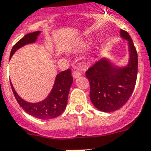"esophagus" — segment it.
I'll return each instance as SVG.
<instances>
[{"mask_svg":"<svg viewBox=\"0 0 151 151\" xmlns=\"http://www.w3.org/2000/svg\"><path fill=\"white\" fill-rule=\"evenodd\" d=\"M81 75V72L80 71V70H74V71L73 72V73H72V76H73V78H78V77H80Z\"/></svg>","mask_w":151,"mask_h":151,"instance_id":"1","label":"esophagus"}]
</instances>
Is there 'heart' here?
Here are the masks:
<instances>
[{"instance_id":"heart-1","label":"heart","mask_w":151,"mask_h":151,"mask_svg":"<svg viewBox=\"0 0 151 151\" xmlns=\"http://www.w3.org/2000/svg\"><path fill=\"white\" fill-rule=\"evenodd\" d=\"M89 45H90V42L88 40H83V41L80 42L76 48H77V50H83V49L88 47Z\"/></svg>"}]
</instances>
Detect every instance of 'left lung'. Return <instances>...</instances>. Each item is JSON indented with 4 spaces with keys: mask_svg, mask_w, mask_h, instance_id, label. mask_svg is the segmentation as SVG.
Masks as SVG:
<instances>
[{
    "mask_svg": "<svg viewBox=\"0 0 151 151\" xmlns=\"http://www.w3.org/2000/svg\"><path fill=\"white\" fill-rule=\"evenodd\" d=\"M120 35L128 41L129 59L127 66H115L104 57L86 71V77L90 83L91 101L96 109L104 112L119 109L127 103L137 81V50L127 32L121 29Z\"/></svg>",
    "mask_w": 151,
    "mask_h": 151,
    "instance_id": "8db88e82",
    "label": "left lung"
}]
</instances>
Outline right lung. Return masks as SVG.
<instances>
[{
    "label": "right lung",
    "instance_id": "right-lung-1",
    "mask_svg": "<svg viewBox=\"0 0 151 151\" xmlns=\"http://www.w3.org/2000/svg\"><path fill=\"white\" fill-rule=\"evenodd\" d=\"M40 32V31H36L29 33L21 39L12 47L10 59L18 49L27 44L35 42ZM72 83L73 77L71 76L70 69L60 72L56 75L54 84L50 95L46 97V99L37 103H30L24 101L17 94L12 82L11 86L18 103L27 113L40 119H51L60 116L66 109L68 94Z\"/></svg>",
    "mask_w": 151,
    "mask_h": 151
}]
</instances>
